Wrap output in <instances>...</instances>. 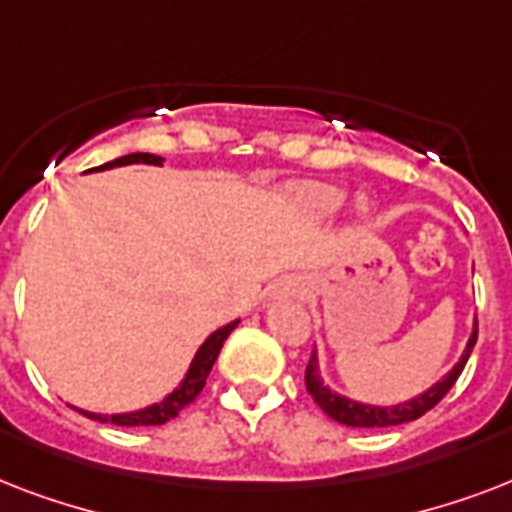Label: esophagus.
Masks as SVG:
<instances>
[{
	"instance_id": "esophagus-1",
	"label": "esophagus",
	"mask_w": 512,
	"mask_h": 512,
	"mask_svg": "<svg viewBox=\"0 0 512 512\" xmlns=\"http://www.w3.org/2000/svg\"><path fill=\"white\" fill-rule=\"evenodd\" d=\"M305 292H308V287L300 276H287L276 284V295L281 297H305Z\"/></svg>"
}]
</instances>
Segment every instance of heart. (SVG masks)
I'll use <instances>...</instances> for the list:
<instances>
[{
  "label": "heart",
  "instance_id": "heart-1",
  "mask_svg": "<svg viewBox=\"0 0 512 512\" xmlns=\"http://www.w3.org/2000/svg\"><path fill=\"white\" fill-rule=\"evenodd\" d=\"M297 201L303 204L308 212L319 217L335 215L337 209L345 204V193L332 188V185H321V183H305L297 188ZM364 209V204H361Z\"/></svg>",
  "mask_w": 512,
  "mask_h": 512
}]
</instances>
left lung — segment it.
I'll use <instances>...</instances> for the list:
<instances>
[{
    "label": "left lung",
    "mask_w": 512,
    "mask_h": 512,
    "mask_svg": "<svg viewBox=\"0 0 512 512\" xmlns=\"http://www.w3.org/2000/svg\"><path fill=\"white\" fill-rule=\"evenodd\" d=\"M478 337V324H473V335H470L468 345L462 350L460 361L449 369V372L436 382L430 385L425 393L420 396L409 398L404 404L396 406H372V404H361V401H353L348 396H340L335 390L324 385L321 380V369H319V353L313 350L311 361L305 366V388L311 393V398L321 406V412L329 414L332 420L340 422V425H348V428H390V425H404V422H412L417 417H422L425 412H430L433 406L441 401V398L452 390V385L457 382V377L462 374L465 364H468L470 350L476 345Z\"/></svg>",
    "instance_id": "1"
}]
</instances>
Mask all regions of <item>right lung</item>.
Returning a JSON list of instances; mask_svg holds the SVG:
<instances>
[{
  "label": "right lung",
  "instance_id": "add662e5",
  "mask_svg": "<svg viewBox=\"0 0 512 512\" xmlns=\"http://www.w3.org/2000/svg\"><path fill=\"white\" fill-rule=\"evenodd\" d=\"M127 164H156V167H162L164 159L156 154H127L119 156L114 162L100 164V167H92L87 172H103V170H114V167H127ZM239 327V319L231 321V324H225L217 332L207 337V340L201 342V348L196 350V356H193L191 366H188V372L180 380L175 390H172L170 396H164L159 404H151L146 409H138V412H127V414H95V412H84V409H76V412H82L84 417H90V420L98 422H111V425H122V428H135V425H164V422L175 420L177 414L183 412L185 406L191 404L193 398L199 396L201 388H204V382H207L209 372H212V366L217 361V353L223 348V342L228 340L233 329Z\"/></svg>",
  "mask_w": 512,
  "mask_h": 512
}]
</instances>
